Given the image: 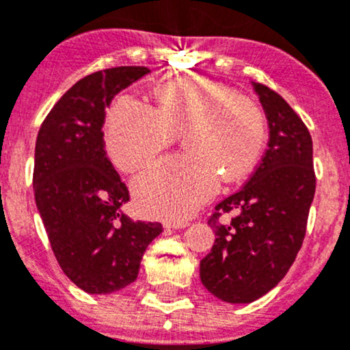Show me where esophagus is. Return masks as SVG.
I'll use <instances>...</instances> for the list:
<instances>
[{"mask_svg":"<svg viewBox=\"0 0 350 350\" xmlns=\"http://www.w3.org/2000/svg\"><path fill=\"white\" fill-rule=\"evenodd\" d=\"M189 221H165V228H187Z\"/></svg>","mask_w":350,"mask_h":350,"instance_id":"34e87169","label":"esophagus"}]
</instances>
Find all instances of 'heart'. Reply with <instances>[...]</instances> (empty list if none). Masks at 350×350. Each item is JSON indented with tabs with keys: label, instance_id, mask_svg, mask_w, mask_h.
<instances>
[{
	"label": "heart",
	"instance_id": "heart-1",
	"mask_svg": "<svg viewBox=\"0 0 350 350\" xmlns=\"http://www.w3.org/2000/svg\"><path fill=\"white\" fill-rule=\"evenodd\" d=\"M154 98L158 109L129 96L116 99L106 116V152L131 173L184 134L187 152L161 159L132 185L144 215L182 219L216 194L219 178L237 182L256 168L265 116L252 99L206 77L166 82Z\"/></svg>",
	"mask_w": 350,
	"mask_h": 350
}]
</instances>
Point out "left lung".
Returning a JSON list of instances; mask_svg holds the SVG:
<instances>
[{"mask_svg": "<svg viewBox=\"0 0 350 350\" xmlns=\"http://www.w3.org/2000/svg\"><path fill=\"white\" fill-rule=\"evenodd\" d=\"M251 84L268 120V149L247 184L216 204L208 221L215 244L199 266L202 285L230 304L262 297L287 275L304 241L316 191L308 127L280 94ZM221 212L238 216L223 226L217 223Z\"/></svg>", "mask_w": 350, "mask_h": 350, "instance_id": "obj_1", "label": "left lung"}]
</instances>
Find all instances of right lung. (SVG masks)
<instances>
[{
	"label": "right lung",
	"mask_w": 350,
	"mask_h": 350,
	"mask_svg": "<svg viewBox=\"0 0 350 350\" xmlns=\"http://www.w3.org/2000/svg\"><path fill=\"white\" fill-rule=\"evenodd\" d=\"M149 72L115 66L81 79L53 106L36 141V206L63 273L88 294L135 282L146 249L163 232L161 223L122 211L131 196L103 141L111 99Z\"/></svg>",
	"instance_id": "right-lung-1"
}]
</instances>
